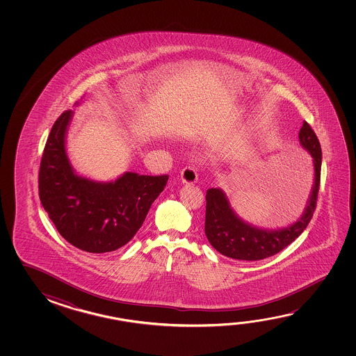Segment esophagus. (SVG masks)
Segmentation results:
<instances>
[{
    "label": "esophagus",
    "mask_w": 356,
    "mask_h": 356,
    "mask_svg": "<svg viewBox=\"0 0 356 356\" xmlns=\"http://www.w3.org/2000/svg\"><path fill=\"white\" fill-rule=\"evenodd\" d=\"M197 171L191 168V166H187V168L182 169V171H181V181H182V184L193 185V184L197 182Z\"/></svg>",
    "instance_id": "1"
}]
</instances>
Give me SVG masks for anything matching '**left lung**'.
<instances>
[{
	"instance_id": "obj_1",
	"label": "left lung",
	"mask_w": 356,
	"mask_h": 356,
	"mask_svg": "<svg viewBox=\"0 0 356 356\" xmlns=\"http://www.w3.org/2000/svg\"><path fill=\"white\" fill-rule=\"evenodd\" d=\"M299 143L312 156L314 170L313 186L302 216L286 227H256L234 212L221 188H210L206 193L204 234L216 251L239 261H259L284 250L307 228L316 206L321 169V143L307 122L299 131Z\"/></svg>"
}]
</instances>
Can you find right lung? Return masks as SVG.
Instances as JSON below:
<instances>
[{"label": "right lung", "instance_id": "add662e5", "mask_svg": "<svg viewBox=\"0 0 356 356\" xmlns=\"http://www.w3.org/2000/svg\"><path fill=\"white\" fill-rule=\"evenodd\" d=\"M72 118L67 111L53 124L40 168V200L70 245L89 253L115 251L139 231L169 176L124 172L103 182L78 175L65 150Z\"/></svg>", "mask_w": 356, "mask_h": 356}]
</instances>
